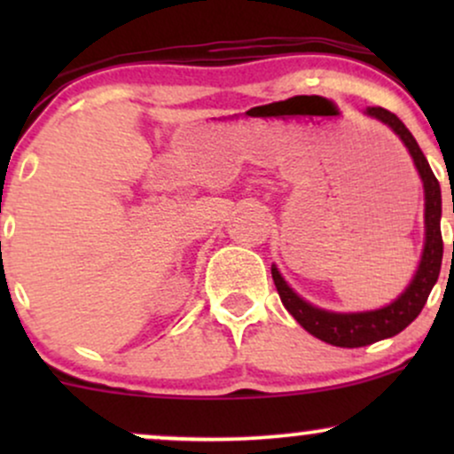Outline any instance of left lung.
I'll list each match as a JSON object with an SVG mask.
<instances>
[{"label": "left lung", "instance_id": "1", "mask_svg": "<svg viewBox=\"0 0 454 454\" xmlns=\"http://www.w3.org/2000/svg\"><path fill=\"white\" fill-rule=\"evenodd\" d=\"M364 113H367L369 117H376L378 121L387 123V126L403 140V145L408 147L425 185V252L411 284L405 288V293L401 294L397 301L382 307V309L363 311V314H333V311L317 309V307L305 303V301L301 299L299 294H294L293 288L286 284L284 278L279 275V270L270 267L281 303H284L286 309L294 316V320L299 322L307 333L317 337V340L340 348L369 346V343L373 341L397 335V333L403 331L410 322H414L416 316L423 311L427 299H429L431 288L435 286L442 267V254H444V241H442L440 231L442 192L429 161H427L419 143H416L414 137L410 134V129L403 126V121H401L397 114H393L382 106H369Z\"/></svg>", "mask_w": 454, "mask_h": 454}]
</instances>
